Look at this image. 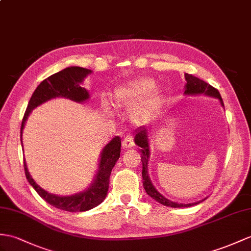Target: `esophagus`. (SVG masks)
Returning a JSON list of instances; mask_svg holds the SVG:
<instances>
[{
    "label": "esophagus",
    "mask_w": 251,
    "mask_h": 251,
    "mask_svg": "<svg viewBox=\"0 0 251 251\" xmlns=\"http://www.w3.org/2000/svg\"><path fill=\"white\" fill-rule=\"evenodd\" d=\"M133 146H134V139L132 135H127L122 139V147H124V148H131Z\"/></svg>",
    "instance_id": "34e87169"
}]
</instances>
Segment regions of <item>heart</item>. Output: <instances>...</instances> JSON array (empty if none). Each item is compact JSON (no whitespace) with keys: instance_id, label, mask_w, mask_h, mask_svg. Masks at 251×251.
Masks as SVG:
<instances>
[{"instance_id":"b5f03b06","label":"heart","mask_w":251,"mask_h":251,"mask_svg":"<svg viewBox=\"0 0 251 251\" xmlns=\"http://www.w3.org/2000/svg\"><path fill=\"white\" fill-rule=\"evenodd\" d=\"M155 85L154 78L149 76L132 79L115 90V101L119 106H135L132 112V119L136 124H142L155 114L163 105V90L155 88ZM104 107L109 112L107 104H104Z\"/></svg>"}]
</instances>
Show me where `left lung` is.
<instances>
[{"instance_id":"1","label":"left lung","mask_w":251,"mask_h":251,"mask_svg":"<svg viewBox=\"0 0 251 251\" xmlns=\"http://www.w3.org/2000/svg\"><path fill=\"white\" fill-rule=\"evenodd\" d=\"M184 76L186 79L184 95H188V96L205 95L209 97L217 98L219 102H221L222 106H224L222 96L216 88H214L213 86H211L210 84H207L204 81H202V79H200L192 75H188V73H185ZM134 142H135V144L138 147H140V153H142L140 154L142 155L140 161H142V164H143V173H142L143 185H144L146 193L148 194L152 199L156 200L158 203L166 205V206H170V207H188V206H193V205H196L200 202H202L204 199L197 201V202H194V203H186V204L178 203V202H175V201L165 198L162 194L158 193L156 191V188L153 186V184H152L149 174H148V161H149V156H150V147H149V138H148V129H147L146 126H139L138 129L135 131Z\"/></svg>"}]
</instances>
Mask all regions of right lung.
<instances>
[{
  "label": "right lung",
  "instance_id": "right-lung-1",
  "mask_svg": "<svg viewBox=\"0 0 251 251\" xmlns=\"http://www.w3.org/2000/svg\"><path fill=\"white\" fill-rule=\"evenodd\" d=\"M90 73L91 70L89 69L72 66L57 73H54L38 85V87L35 89L32 97H30L22 120L20 131L21 144L25 121L34 108L49 100L55 99V98H66V99H70L77 103H82L89 99L88 90L82 87L81 84L83 83L84 78ZM120 138L115 136L101 152L99 169H98L94 182L85 191L71 195V196H58V195L48 193L44 188H41L30 176L25 161H24V172H25L29 184L49 204L68 212L88 211L99 205L106 197L112 169L120 156Z\"/></svg>",
  "mask_w": 251,
  "mask_h": 251
}]
</instances>
